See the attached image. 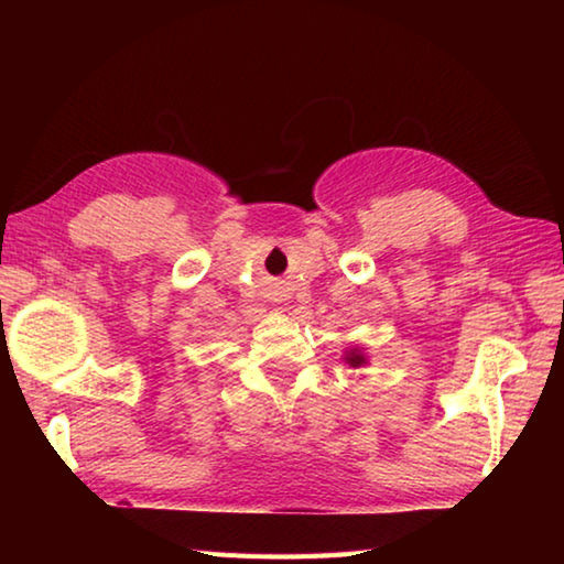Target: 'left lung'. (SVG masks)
I'll return each instance as SVG.
<instances>
[{
  "mask_svg": "<svg viewBox=\"0 0 564 564\" xmlns=\"http://www.w3.org/2000/svg\"><path fill=\"white\" fill-rule=\"evenodd\" d=\"M360 360H362L360 356H352V358H350V362H352V366H358V362H360Z\"/></svg>",
  "mask_w": 564,
  "mask_h": 564,
  "instance_id": "obj_1",
  "label": "left lung"
}]
</instances>
